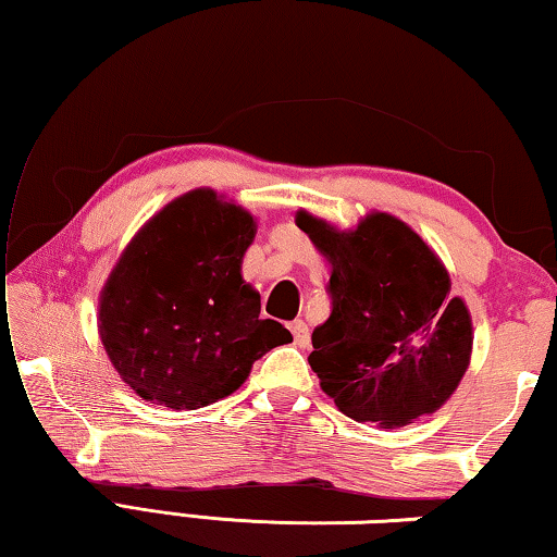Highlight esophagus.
<instances>
[{"mask_svg": "<svg viewBox=\"0 0 557 557\" xmlns=\"http://www.w3.org/2000/svg\"><path fill=\"white\" fill-rule=\"evenodd\" d=\"M289 332H292V336H295V344L299 348L309 346V326L301 322V319H295V322L289 324Z\"/></svg>", "mask_w": 557, "mask_h": 557, "instance_id": "1", "label": "esophagus"}]
</instances>
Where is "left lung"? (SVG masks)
<instances>
[{"label":"left lung","instance_id":"left-lung-1","mask_svg":"<svg viewBox=\"0 0 557 557\" xmlns=\"http://www.w3.org/2000/svg\"><path fill=\"white\" fill-rule=\"evenodd\" d=\"M297 225L332 262V314L309 354L322 391L348 418L383 428L435 412L471 356V319L440 258L388 213L348 233L307 211Z\"/></svg>","mask_w":557,"mask_h":557}]
</instances>
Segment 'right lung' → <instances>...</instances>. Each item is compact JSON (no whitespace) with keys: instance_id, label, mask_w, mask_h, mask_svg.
<instances>
[{"instance_id":"right-lung-1","label":"right lung","mask_w":557,"mask_h":557,"mask_svg":"<svg viewBox=\"0 0 557 557\" xmlns=\"http://www.w3.org/2000/svg\"><path fill=\"white\" fill-rule=\"evenodd\" d=\"M256 221L211 188L182 196L139 231L100 297V338L139 398L196 410L238 391L292 334L260 319L240 262Z\"/></svg>"}]
</instances>
